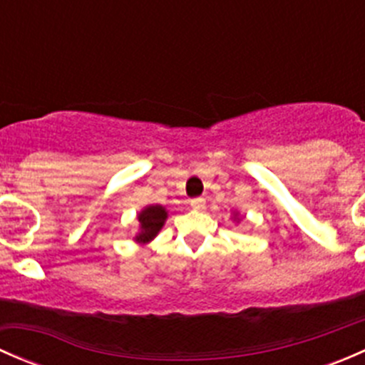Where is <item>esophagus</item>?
Segmentation results:
<instances>
[{
  "instance_id": "34e87169",
  "label": "esophagus",
  "mask_w": 365,
  "mask_h": 365,
  "mask_svg": "<svg viewBox=\"0 0 365 365\" xmlns=\"http://www.w3.org/2000/svg\"><path fill=\"white\" fill-rule=\"evenodd\" d=\"M189 205L192 206L194 210H203L205 208V200H203V197H194V200L189 201Z\"/></svg>"
}]
</instances>
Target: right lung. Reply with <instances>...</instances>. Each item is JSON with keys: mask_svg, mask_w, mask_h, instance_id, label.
<instances>
[{"mask_svg": "<svg viewBox=\"0 0 365 365\" xmlns=\"http://www.w3.org/2000/svg\"><path fill=\"white\" fill-rule=\"evenodd\" d=\"M165 219H168V212H165L164 206L150 205L143 208L138 215L139 233L135 235V242L148 244L150 240H153L164 226Z\"/></svg>", "mask_w": 365, "mask_h": 365, "instance_id": "1", "label": "right lung"}]
</instances>
